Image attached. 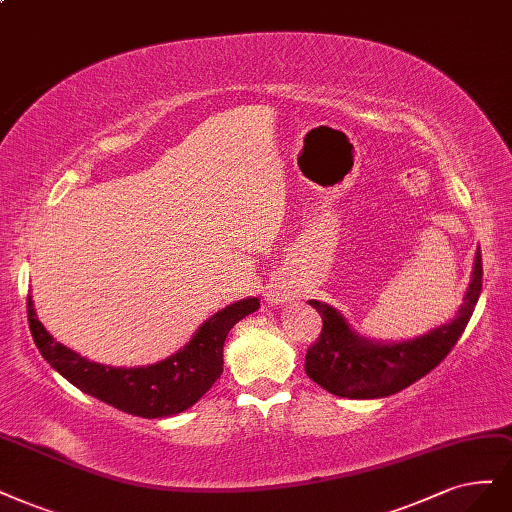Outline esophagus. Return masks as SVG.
Masks as SVG:
<instances>
[{"mask_svg": "<svg viewBox=\"0 0 512 512\" xmlns=\"http://www.w3.org/2000/svg\"><path fill=\"white\" fill-rule=\"evenodd\" d=\"M269 301H273V303H284V301H286V294L279 292V290H273V292H269Z\"/></svg>", "mask_w": 512, "mask_h": 512, "instance_id": "obj_1", "label": "esophagus"}]
</instances>
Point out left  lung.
I'll use <instances>...</instances> for the list:
<instances>
[{
    "instance_id": "8db88e82",
    "label": "left lung",
    "mask_w": 512,
    "mask_h": 512,
    "mask_svg": "<svg viewBox=\"0 0 512 512\" xmlns=\"http://www.w3.org/2000/svg\"><path fill=\"white\" fill-rule=\"evenodd\" d=\"M481 288L483 264L481 252H477L464 303L453 320L398 343L370 341L356 332L339 309L328 303L309 301L322 315L324 328L320 339L307 351L305 373L326 392L341 398L370 400L392 396L443 362L470 322Z\"/></svg>"
}]
</instances>
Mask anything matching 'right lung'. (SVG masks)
I'll return each mask as SVG.
<instances>
[{
	"label": "right lung",
	"mask_w": 512,
	"mask_h": 512,
	"mask_svg": "<svg viewBox=\"0 0 512 512\" xmlns=\"http://www.w3.org/2000/svg\"><path fill=\"white\" fill-rule=\"evenodd\" d=\"M258 307L256 296L241 298L205 320L173 356L148 366L125 368L91 362L59 343L38 320L33 296H27L29 330L42 358L84 394L122 413L146 419L178 415L201 400L222 375V351L228 332Z\"/></svg>",
	"instance_id": "1"
}]
</instances>
